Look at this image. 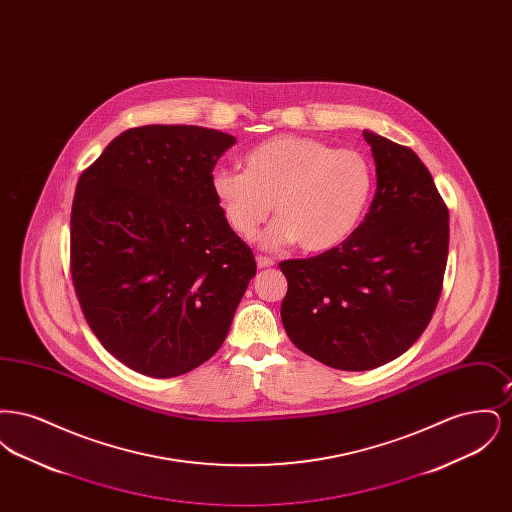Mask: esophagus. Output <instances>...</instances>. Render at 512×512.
Segmentation results:
<instances>
[{
    "mask_svg": "<svg viewBox=\"0 0 512 512\" xmlns=\"http://www.w3.org/2000/svg\"><path fill=\"white\" fill-rule=\"evenodd\" d=\"M274 265V261L272 259H268V257H263V255H259L257 257V267L259 268H268Z\"/></svg>",
    "mask_w": 512,
    "mask_h": 512,
    "instance_id": "obj_1",
    "label": "esophagus"
}]
</instances>
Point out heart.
Wrapping results in <instances>:
<instances>
[{
  "instance_id": "1",
  "label": "heart",
  "mask_w": 512,
  "mask_h": 512,
  "mask_svg": "<svg viewBox=\"0 0 512 512\" xmlns=\"http://www.w3.org/2000/svg\"><path fill=\"white\" fill-rule=\"evenodd\" d=\"M244 163L245 171L213 172L211 190L245 240L257 234L274 203L278 219L259 238L265 249L299 242L303 251L322 253L343 244L365 217L374 174L359 151L278 134L251 147Z\"/></svg>"
}]
</instances>
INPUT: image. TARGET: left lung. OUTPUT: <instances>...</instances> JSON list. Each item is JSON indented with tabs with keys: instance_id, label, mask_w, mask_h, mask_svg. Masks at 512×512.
Wrapping results in <instances>:
<instances>
[{
	"instance_id": "obj_1",
	"label": "left lung",
	"mask_w": 512,
	"mask_h": 512,
	"mask_svg": "<svg viewBox=\"0 0 512 512\" xmlns=\"http://www.w3.org/2000/svg\"><path fill=\"white\" fill-rule=\"evenodd\" d=\"M376 194L343 244L282 261V324L293 345L338 370H370L403 355L436 311L449 251V211L409 147L363 132Z\"/></svg>"
}]
</instances>
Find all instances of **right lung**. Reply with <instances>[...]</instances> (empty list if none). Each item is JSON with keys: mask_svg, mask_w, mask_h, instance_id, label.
Instances as JSON below:
<instances>
[{"mask_svg": "<svg viewBox=\"0 0 512 512\" xmlns=\"http://www.w3.org/2000/svg\"><path fill=\"white\" fill-rule=\"evenodd\" d=\"M234 142L203 126L130 128L76 184L74 290L101 345L140 374L209 361L257 272L211 190Z\"/></svg>", "mask_w": 512, "mask_h": 512, "instance_id": "obj_1", "label": "right lung"}]
</instances>
